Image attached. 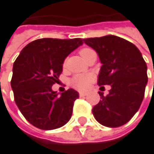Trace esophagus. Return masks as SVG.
Segmentation results:
<instances>
[{"label":"esophagus","instance_id":"34e87169","mask_svg":"<svg viewBox=\"0 0 154 154\" xmlns=\"http://www.w3.org/2000/svg\"><path fill=\"white\" fill-rule=\"evenodd\" d=\"M86 95H88V93H87V92H82V91H81V92H79V96H80V97H85Z\"/></svg>","mask_w":154,"mask_h":154}]
</instances>
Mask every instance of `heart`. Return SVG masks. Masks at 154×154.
<instances>
[{
	"label": "heart",
	"mask_w": 154,
	"mask_h": 154,
	"mask_svg": "<svg viewBox=\"0 0 154 154\" xmlns=\"http://www.w3.org/2000/svg\"><path fill=\"white\" fill-rule=\"evenodd\" d=\"M93 50L91 48H83L79 51L80 56L85 60L87 55ZM93 82V76L91 74H79L75 75L71 80V84L79 91H85Z\"/></svg>",
	"instance_id": "b5f03b06"
}]
</instances>
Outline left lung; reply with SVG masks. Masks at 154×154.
Returning a JSON list of instances; mask_svg holds the SVG:
<instances>
[{"mask_svg":"<svg viewBox=\"0 0 154 154\" xmlns=\"http://www.w3.org/2000/svg\"><path fill=\"white\" fill-rule=\"evenodd\" d=\"M84 42L97 51L103 63L98 85L111 86L107 96L99 92L102 100L92 114L103 126L125 125L140 109L148 82L147 66L140 51L128 40L114 35L84 38Z\"/></svg>","mask_w":154,"mask_h":154,"instance_id":"obj_1","label":"left lung"}]
</instances>
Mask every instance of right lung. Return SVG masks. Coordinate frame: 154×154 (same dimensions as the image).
I'll use <instances>...</instances> for the list:
<instances>
[{
	"mask_svg": "<svg viewBox=\"0 0 154 154\" xmlns=\"http://www.w3.org/2000/svg\"><path fill=\"white\" fill-rule=\"evenodd\" d=\"M82 43L79 38L36 39L14 61L11 80L14 102L34 127L51 130L70 120L78 91L69 88L59 96L51 86L59 81L64 59Z\"/></svg>",
	"mask_w": 154,
	"mask_h": 154,
	"instance_id": "add662e5",
	"label": "right lung"
}]
</instances>
